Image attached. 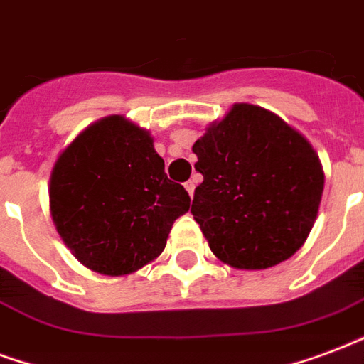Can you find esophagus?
I'll list each match as a JSON object with an SVG mask.
<instances>
[{"label": "esophagus", "instance_id": "obj_1", "mask_svg": "<svg viewBox=\"0 0 364 364\" xmlns=\"http://www.w3.org/2000/svg\"><path fill=\"white\" fill-rule=\"evenodd\" d=\"M184 186H186V190H188V193H190V198H192L193 190H196V180H188Z\"/></svg>", "mask_w": 364, "mask_h": 364}]
</instances>
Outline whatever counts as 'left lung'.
Returning a JSON list of instances; mask_svg holds the SVG:
<instances>
[{"instance_id":"8db88e82","label":"left lung","mask_w":364,"mask_h":364,"mask_svg":"<svg viewBox=\"0 0 364 364\" xmlns=\"http://www.w3.org/2000/svg\"><path fill=\"white\" fill-rule=\"evenodd\" d=\"M192 215L217 259L270 269L294 255L318 215L324 171L307 138L269 109L234 103L193 144Z\"/></svg>"}]
</instances>
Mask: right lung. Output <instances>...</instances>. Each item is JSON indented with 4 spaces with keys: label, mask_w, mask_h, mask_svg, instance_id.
<instances>
[{
    "label": "right lung",
    "mask_w": 364,
    "mask_h": 364,
    "mask_svg": "<svg viewBox=\"0 0 364 364\" xmlns=\"http://www.w3.org/2000/svg\"><path fill=\"white\" fill-rule=\"evenodd\" d=\"M188 209L190 196L165 174L149 130L122 114L84 128L49 176V213L63 244L100 274H132L155 261Z\"/></svg>",
    "instance_id": "obj_1"
}]
</instances>
